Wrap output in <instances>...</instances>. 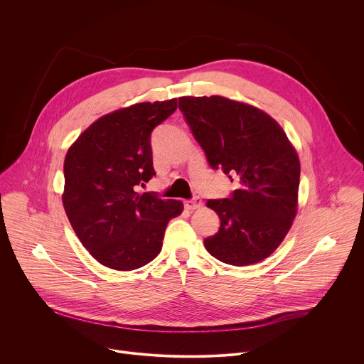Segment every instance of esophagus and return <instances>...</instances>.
<instances>
[{
    "instance_id": "obj_1",
    "label": "esophagus",
    "mask_w": 364,
    "mask_h": 364,
    "mask_svg": "<svg viewBox=\"0 0 364 364\" xmlns=\"http://www.w3.org/2000/svg\"><path fill=\"white\" fill-rule=\"evenodd\" d=\"M201 205V200L200 197H193L190 200H186L184 201V207L188 210H194V209H198V207Z\"/></svg>"
}]
</instances>
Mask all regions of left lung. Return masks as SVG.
Here are the masks:
<instances>
[{
    "instance_id": "1",
    "label": "left lung",
    "mask_w": 364,
    "mask_h": 364,
    "mask_svg": "<svg viewBox=\"0 0 364 364\" xmlns=\"http://www.w3.org/2000/svg\"><path fill=\"white\" fill-rule=\"evenodd\" d=\"M178 108L213 170L237 188L207 200L219 232L204 246L220 262H261L284 240L296 215L299 160L279 124L264 111L223 96H184Z\"/></svg>"
}]
</instances>
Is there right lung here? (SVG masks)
<instances>
[{
	"label": "right lung",
	"instance_id": "add662e5",
	"mask_svg": "<svg viewBox=\"0 0 364 364\" xmlns=\"http://www.w3.org/2000/svg\"><path fill=\"white\" fill-rule=\"evenodd\" d=\"M177 109V99L144 102L93 122L65 159L63 205L82 245L117 271L138 269L161 252L178 200L138 193L154 176L151 134Z\"/></svg>",
	"mask_w": 364,
	"mask_h": 364
}]
</instances>
